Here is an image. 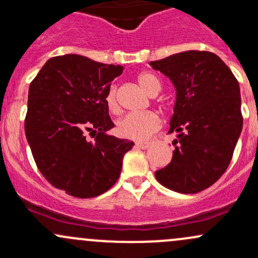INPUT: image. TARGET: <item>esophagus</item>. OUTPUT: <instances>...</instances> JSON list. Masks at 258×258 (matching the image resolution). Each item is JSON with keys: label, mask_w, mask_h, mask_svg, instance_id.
Instances as JSON below:
<instances>
[{"label": "esophagus", "mask_w": 258, "mask_h": 258, "mask_svg": "<svg viewBox=\"0 0 258 258\" xmlns=\"http://www.w3.org/2000/svg\"><path fill=\"white\" fill-rule=\"evenodd\" d=\"M150 146V142H137L136 143V147L141 148V149H147Z\"/></svg>", "instance_id": "1"}]
</instances>
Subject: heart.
<instances>
[{
    "mask_svg": "<svg viewBox=\"0 0 258 258\" xmlns=\"http://www.w3.org/2000/svg\"><path fill=\"white\" fill-rule=\"evenodd\" d=\"M137 81L142 90L146 92L147 94H149V96L156 94L161 90L160 81L150 73L139 74ZM105 103L110 111H119L116 87L114 85L110 86L108 92H106ZM160 126H161V120H160V117L155 112H131V114H127L125 117H122L117 122L116 133L117 136H120L122 138L142 142L149 138L155 131H158Z\"/></svg>",
    "mask_w": 258,
    "mask_h": 258,
    "instance_id": "obj_1",
    "label": "heart"
}]
</instances>
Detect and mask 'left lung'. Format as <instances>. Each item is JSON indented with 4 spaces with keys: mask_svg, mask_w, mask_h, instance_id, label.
Returning a JSON list of instances; mask_svg holds the SVG:
<instances>
[{
    "mask_svg": "<svg viewBox=\"0 0 258 258\" xmlns=\"http://www.w3.org/2000/svg\"><path fill=\"white\" fill-rule=\"evenodd\" d=\"M149 64L170 79L176 90L168 133H176L173 144L178 147L155 177L177 193H199L224 173L240 137L239 82L211 52L186 51Z\"/></svg>",
    "mask_w": 258,
    "mask_h": 258,
    "instance_id": "obj_1",
    "label": "left lung"
}]
</instances>
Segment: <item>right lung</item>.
Here are the masks:
<instances>
[{
  "instance_id": "right-lung-1",
  "label": "right lung",
  "mask_w": 258,
  "mask_h": 258,
  "mask_svg": "<svg viewBox=\"0 0 258 258\" xmlns=\"http://www.w3.org/2000/svg\"><path fill=\"white\" fill-rule=\"evenodd\" d=\"M122 70L84 55H59L46 61L29 87L25 136L35 162L53 186L75 198L111 188L135 146L106 133L115 125L105 94ZM87 132L97 133L93 142Z\"/></svg>"
}]
</instances>
